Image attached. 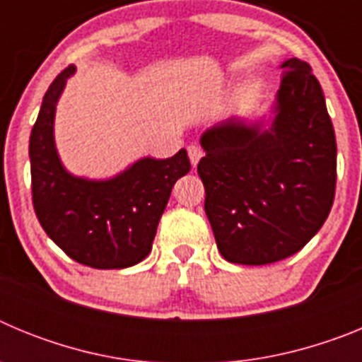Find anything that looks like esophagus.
<instances>
[{
  "mask_svg": "<svg viewBox=\"0 0 362 362\" xmlns=\"http://www.w3.org/2000/svg\"><path fill=\"white\" fill-rule=\"evenodd\" d=\"M188 158H190V163L194 166L199 163V159L203 158V150H201V146L197 145H190L188 146Z\"/></svg>",
  "mask_w": 362,
  "mask_h": 362,
  "instance_id": "1",
  "label": "esophagus"
}]
</instances>
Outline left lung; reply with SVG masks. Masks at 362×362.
I'll use <instances>...</instances> for the list:
<instances>
[{
  "label": "left lung",
  "mask_w": 362,
  "mask_h": 362,
  "mask_svg": "<svg viewBox=\"0 0 362 362\" xmlns=\"http://www.w3.org/2000/svg\"><path fill=\"white\" fill-rule=\"evenodd\" d=\"M281 69L268 121L232 117L201 136L204 212L230 263L290 257L334 204L337 145L322 88L306 62L292 57Z\"/></svg>",
  "instance_id": "left-lung-1"
}]
</instances>
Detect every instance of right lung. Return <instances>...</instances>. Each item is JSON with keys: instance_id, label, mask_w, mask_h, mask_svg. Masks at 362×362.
<instances>
[{"instance_id": "1", "label": "right lung", "mask_w": 362, "mask_h": 362, "mask_svg": "<svg viewBox=\"0 0 362 362\" xmlns=\"http://www.w3.org/2000/svg\"><path fill=\"white\" fill-rule=\"evenodd\" d=\"M70 65L49 86L32 129V203L41 226L69 257L86 267L110 270L137 264L152 250L159 219L174 183L190 170L187 150L168 159L141 158L110 179H86L63 166L54 117Z\"/></svg>"}]
</instances>
